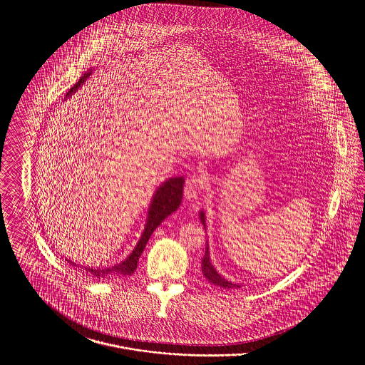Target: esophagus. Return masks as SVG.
<instances>
[{
	"mask_svg": "<svg viewBox=\"0 0 365 365\" xmlns=\"http://www.w3.org/2000/svg\"><path fill=\"white\" fill-rule=\"evenodd\" d=\"M204 187V179L200 175H191L185 183V200L194 201Z\"/></svg>",
	"mask_w": 365,
	"mask_h": 365,
	"instance_id": "34e87169",
	"label": "esophagus"
}]
</instances>
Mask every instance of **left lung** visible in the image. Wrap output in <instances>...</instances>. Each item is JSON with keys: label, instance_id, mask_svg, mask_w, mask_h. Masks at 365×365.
Returning a JSON list of instances; mask_svg holds the SVG:
<instances>
[{"label": "left lung", "instance_id": "8db88e82", "mask_svg": "<svg viewBox=\"0 0 365 365\" xmlns=\"http://www.w3.org/2000/svg\"><path fill=\"white\" fill-rule=\"evenodd\" d=\"M200 220L201 223L204 225V228L207 230L205 227V213L204 210H200ZM201 268H202V274L207 280H209L210 283H213L215 286H219V287H223V289H238L241 287L240 284H235L232 282H228L226 278H223L217 271L216 268L212 265V261H210V256H209V245L207 242L205 246V255L202 257V262H201Z\"/></svg>", "mask_w": 365, "mask_h": 365}]
</instances>
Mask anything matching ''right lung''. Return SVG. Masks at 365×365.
<instances>
[{"instance_id":"obj_1","label":"right lung","mask_w":365,"mask_h":365,"mask_svg":"<svg viewBox=\"0 0 365 365\" xmlns=\"http://www.w3.org/2000/svg\"><path fill=\"white\" fill-rule=\"evenodd\" d=\"M93 70H88L81 76V79L78 81V83H75L73 87H71L68 93L66 94L64 100L72 97V94H75L78 91V88L83 86V83L86 82L87 78L91 75ZM183 185H185V178L183 176H174L167 179L165 182H163L158 187H157L149 210H148V217H146V225L143 228V232L139 238L137 246L133 249V252L128 255V257L122 262L112 265V267H106V268H90V267H83L86 269V272L94 275L96 278H109V277H127L134 274V271L137 269V264H138L139 257L146 246V243L149 241L150 235L153 234V231L157 227L161 225V222L164 219H167L171 213H174L176 209L179 208L180 202H182V197H183ZM73 267H78V264H75L73 261L67 260Z\"/></svg>"}]
</instances>
